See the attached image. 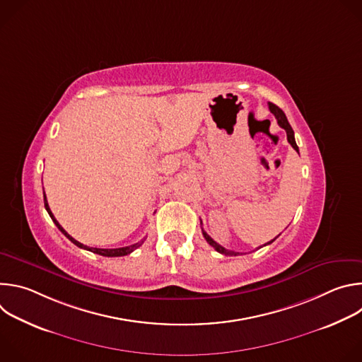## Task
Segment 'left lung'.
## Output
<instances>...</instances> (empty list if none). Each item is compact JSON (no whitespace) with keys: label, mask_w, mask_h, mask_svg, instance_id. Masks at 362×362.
<instances>
[{"label":"left lung","mask_w":362,"mask_h":362,"mask_svg":"<svg viewBox=\"0 0 362 362\" xmlns=\"http://www.w3.org/2000/svg\"><path fill=\"white\" fill-rule=\"evenodd\" d=\"M269 105V110H271V113L276 117V120H278V124L282 127V129H285V132H286V137H288V141H289V144L299 153V148H298V146H296V141H295V136H293V130H292V127H291V124H289V122H288V119H286V116H285V113L276 106V105H274V103H268ZM202 233H203V236H204V239H206V242H208L211 246H214L219 253H222V255H228V256H236V255H239L238 252H233V250H229V249H225L223 246H221L219 243H216L208 233H206L203 229H202ZM278 238V236H276ZM275 238V239H276ZM275 239H272L271 242H268L267 245H269V243H272Z\"/></svg>","instance_id":"8db88e82"}]
</instances>
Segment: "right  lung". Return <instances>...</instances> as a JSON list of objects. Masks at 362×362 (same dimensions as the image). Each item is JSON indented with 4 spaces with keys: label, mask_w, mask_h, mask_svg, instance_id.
<instances>
[{
    "label": "right lung",
    "mask_w": 362,
    "mask_h": 362,
    "mask_svg": "<svg viewBox=\"0 0 362 362\" xmlns=\"http://www.w3.org/2000/svg\"><path fill=\"white\" fill-rule=\"evenodd\" d=\"M44 206H45V211L48 212V215H49V218L53 219V222L56 223V226L62 230V233H64V236L66 238H69L76 246H78V247H81V249H86V250H90V252H93V253H97V255H101V256H110V257H113V256H124V255H129V253H132L134 249H137L143 242H144V239L143 240H140V242H137V243H134V245H130V246H124V247H116V249H100V247H88V246H86V245H83V243H80L78 240H76L74 238H71L64 229H63V226L57 222V219L54 218V215L51 214V211H49V206H48V202H47V197H45V193H44Z\"/></svg>",
    "instance_id": "obj_1"
}]
</instances>
